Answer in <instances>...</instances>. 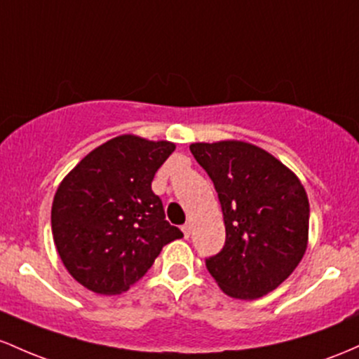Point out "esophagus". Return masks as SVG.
<instances>
[{"label": "esophagus", "instance_id": "obj_1", "mask_svg": "<svg viewBox=\"0 0 359 359\" xmlns=\"http://www.w3.org/2000/svg\"><path fill=\"white\" fill-rule=\"evenodd\" d=\"M191 229H193V225H191L190 222H188V224H184L183 227H181V231H183L184 237H187V239H188V237H190V233H191Z\"/></svg>", "mask_w": 359, "mask_h": 359}]
</instances>
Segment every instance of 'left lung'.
Instances as JSON below:
<instances>
[{
	"mask_svg": "<svg viewBox=\"0 0 359 359\" xmlns=\"http://www.w3.org/2000/svg\"><path fill=\"white\" fill-rule=\"evenodd\" d=\"M191 154L219 193L225 245L207 269L225 295L255 300L280 287L309 243V198L292 169L244 140L195 142Z\"/></svg>",
	"mask_w": 359,
	"mask_h": 359,
	"instance_id": "obj_1",
	"label": "left lung"
}]
</instances>
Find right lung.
I'll list each match as a JSON object with an SVG mask.
<instances>
[{
    "label": "right lung",
    "instance_id": "right-lung-1",
    "mask_svg": "<svg viewBox=\"0 0 359 359\" xmlns=\"http://www.w3.org/2000/svg\"><path fill=\"white\" fill-rule=\"evenodd\" d=\"M176 146L123 134L93 149L60 181L52 236L69 275L100 295L127 292L183 232L151 183Z\"/></svg>",
    "mask_w": 359,
    "mask_h": 359
}]
</instances>
